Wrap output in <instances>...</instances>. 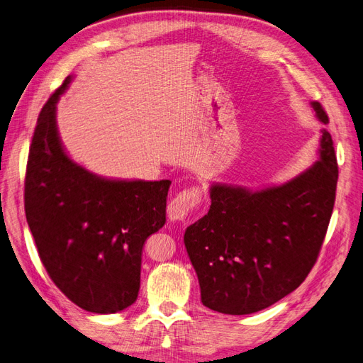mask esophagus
<instances>
[{
  "label": "esophagus",
  "mask_w": 363,
  "mask_h": 363,
  "mask_svg": "<svg viewBox=\"0 0 363 363\" xmlns=\"http://www.w3.org/2000/svg\"><path fill=\"white\" fill-rule=\"evenodd\" d=\"M201 201L202 193L201 190L196 189V186L181 191L179 194H177V197H173L172 202L169 203V218L173 221H184L199 205H201Z\"/></svg>",
  "instance_id": "esophagus-1"
}]
</instances>
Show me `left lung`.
I'll list each match as a JSON object with an SVG mask.
<instances>
[{
  "label": "left lung",
  "instance_id": "obj_1",
  "mask_svg": "<svg viewBox=\"0 0 363 363\" xmlns=\"http://www.w3.org/2000/svg\"><path fill=\"white\" fill-rule=\"evenodd\" d=\"M312 107L329 123L320 102ZM337 173L332 135L323 130L320 160L289 182L261 191L211 186L208 214L184 235L206 308L247 315L301 285L329 228Z\"/></svg>",
  "mask_w": 363,
  "mask_h": 363
}]
</instances>
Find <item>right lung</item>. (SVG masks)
I'll return each instance as SVG.
<instances>
[{"instance_id":"1","label":"right lung","mask_w":363,"mask_h":363,"mask_svg":"<svg viewBox=\"0 0 363 363\" xmlns=\"http://www.w3.org/2000/svg\"><path fill=\"white\" fill-rule=\"evenodd\" d=\"M67 77L39 113L26 172V216L55 286L81 309L114 313L140 289L147 237L166 223L170 181H111L66 155L55 104Z\"/></svg>"}]
</instances>
